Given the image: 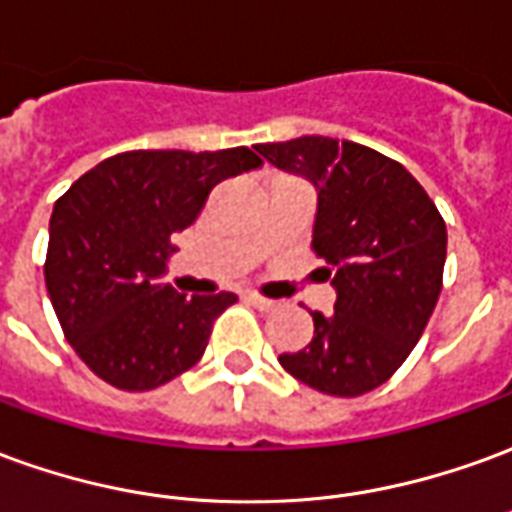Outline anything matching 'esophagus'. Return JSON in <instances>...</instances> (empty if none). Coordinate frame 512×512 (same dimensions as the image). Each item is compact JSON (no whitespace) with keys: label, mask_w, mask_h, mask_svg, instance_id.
Segmentation results:
<instances>
[{"label":"esophagus","mask_w":512,"mask_h":512,"mask_svg":"<svg viewBox=\"0 0 512 512\" xmlns=\"http://www.w3.org/2000/svg\"><path fill=\"white\" fill-rule=\"evenodd\" d=\"M249 302H252L257 310H266V313L277 307V302H274V299H266V296H260V293H252V296H249Z\"/></svg>","instance_id":"obj_1"}]
</instances>
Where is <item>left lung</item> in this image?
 I'll use <instances>...</instances> for the list:
<instances>
[{"label": "left lung", "mask_w": 512, "mask_h": 512, "mask_svg": "<svg viewBox=\"0 0 512 512\" xmlns=\"http://www.w3.org/2000/svg\"><path fill=\"white\" fill-rule=\"evenodd\" d=\"M255 149L316 185L313 252L338 293L335 313H310L313 338L280 355V366L330 396L374 391L405 363L438 305L443 216L402 163L355 141L302 135Z\"/></svg>", "instance_id": "8db88e82"}]
</instances>
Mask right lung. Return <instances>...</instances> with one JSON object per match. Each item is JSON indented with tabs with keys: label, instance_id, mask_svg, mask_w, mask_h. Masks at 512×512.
<instances>
[{
	"label": "right lung",
	"instance_id": "right-lung-1",
	"mask_svg": "<svg viewBox=\"0 0 512 512\" xmlns=\"http://www.w3.org/2000/svg\"><path fill=\"white\" fill-rule=\"evenodd\" d=\"M246 149H135L102 160L60 196L44 280L66 341L99 380L152 391L205 355L235 293L185 296L157 277L171 235L191 227L219 182L257 169Z\"/></svg>",
	"mask_w": 512,
	"mask_h": 512
}]
</instances>
